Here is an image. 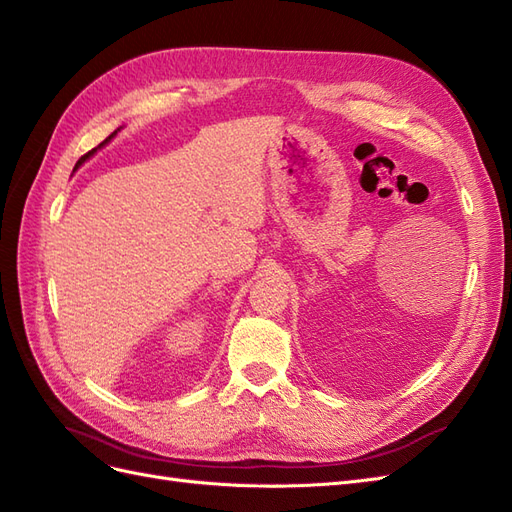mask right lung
Instances as JSON below:
<instances>
[{
	"mask_svg": "<svg viewBox=\"0 0 512 512\" xmlns=\"http://www.w3.org/2000/svg\"><path fill=\"white\" fill-rule=\"evenodd\" d=\"M113 136H115V132H113V134H111V136H108V138H106V141H102V143H100V147H102V145H106V143H108V141H111V138H113ZM96 149H98V147H96ZM96 149H91V151H89V153H85V156H83V158H81V160H79V164H81V162H83V160H85V158H89V156H91V153H96ZM79 164H76V166H79Z\"/></svg>",
	"mask_w": 512,
	"mask_h": 512,
	"instance_id": "add662e5",
	"label": "right lung"
}]
</instances>
